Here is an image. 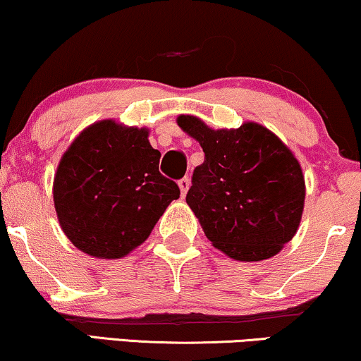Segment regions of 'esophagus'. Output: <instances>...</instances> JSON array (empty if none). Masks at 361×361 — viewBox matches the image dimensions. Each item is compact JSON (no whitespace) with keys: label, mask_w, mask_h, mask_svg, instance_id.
Masks as SVG:
<instances>
[{"label":"esophagus","mask_w":361,"mask_h":361,"mask_svg":"<svg viewBox=\"0 0 361 361\" xmlns=\"http://www.w3.org/2000/svg\"><path fill=\"white\" fill-rule=\"evenodd\" d=\"M190 187V179L189 177H182V179L179 180V189H180V194L185 195L187 190H189Z\"/></svg>","instance_id":"1"}]
</instances>
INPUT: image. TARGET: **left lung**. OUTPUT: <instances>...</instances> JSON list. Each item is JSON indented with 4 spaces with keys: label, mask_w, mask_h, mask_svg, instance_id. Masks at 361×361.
I'll return each mask as SVG.
<instances>
[{
    "label": "left lung",
    "mask_w": 361,
    "mask_h": 361,
    "mask_svg": "<svg viewBox=\"0 0 361 361\" xmlns=\"http://www.w3.org/2000/svg\"><path fill=\"white\" fill-rule=\"evenodd\" d=\"M177 124L205 154L185 200L212 245L245 262L279 254L297 232L305 200L300 164L290 149L255 123L214 130L194 116H179Z\"/></svg>",
    "instance_id": "left-lung-1"
}]
</instances>
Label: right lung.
Segmentation results:
<instances>
[{"mask_svg": "<svg viewBox=\"0 0 361 361\" xmlns=\"http://www.w3.org/2000/svg\"><path fill=\"white\" fill-rule=\"evenodd\" d=\"M147 130L102 121L82 130L54 177L59 224L79 250L121 259L140 245L180 189L159 172Z\"/></svg>", "mask_w": 361, "mask_h": 361, "instance_id": "obj_1", "label": "right lung"}]
</instances>
